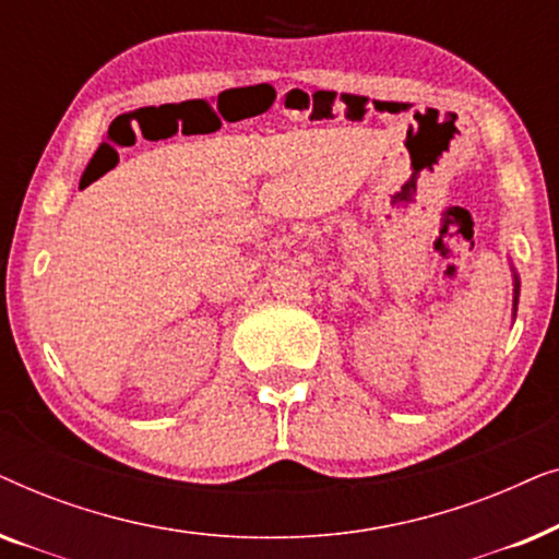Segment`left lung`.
Returning <instances> with one entry per match:
<instances>
[{
	"label": "left lung",
	"mask_w": 559,
	"mask_h": 559,
	"mask_svg": "<svg viewBox=\"0 0 559 559\" xmlns=\"http://www.w3.org/2000/svg\"><path fill=\"white\" fill-rule=\"evenodd\" d=\"M516 305H519V274L514 272V316H516Z\"/></svg>",
	"instance_id": "8db88e82"
}]
</instances>
